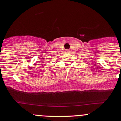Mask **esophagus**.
<instances>
[{
	"label": "esophagus",
	"instance_id": "1",
	"mask_svg": "<svg viewBox=\"0 0 121 121\" xmlns=\"http://www.w3.org/2000/svg\"><path fill=\"white\" fill-rule=\"evenodd\" d=\"M65 52H70V50H66V51H65Z\"/></svg>",
	"mask_w": 121,
	"mask_h": 121
}]
</instances>
